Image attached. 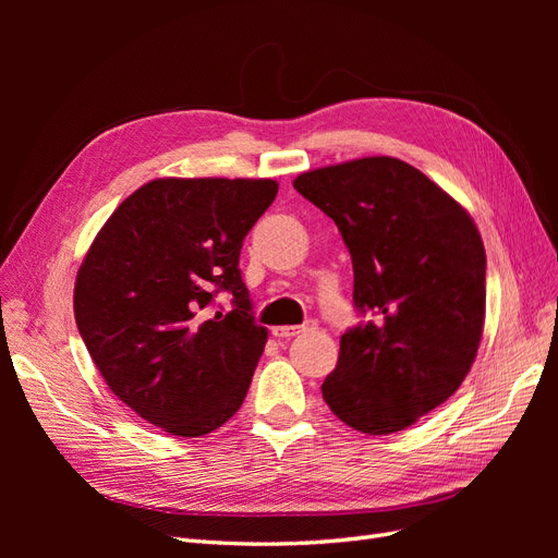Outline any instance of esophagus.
I'll list each match as a JSON object with an SVG mask.
<instances>
[{
    "label": "esophagus",
    "mask_w": 558,
    "mask_h": 558,
    "mask_svg": "<svg viewBox=\"0 0 558 558\" xmlns=\"http://www.w3.org/2000/svg\"><path fill=\"white\" fill-rule=\"evenodd\" d=\"M316 324L314 320H307L305 326H279V328H272V335L279 337V340H291V337L305 332V330H312Z\"/></svg>",
    "instance_id": "esophagus-1"
}]
</instances>
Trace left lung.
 <instances>
[{
    "instance_id": "left-lung-1",
    "label": "left lung",
    "mask_w": 558,
    "mask_h": 558,
    "mask_svg": "<svg viewBox=\"0 0 558 558\" xmlns=\"http://www.w3.org/2000/svg\"><path fill=\"white\" fill-rule=\"evenodd\" d=\"M293 189L330 216L351 253L361 320L320 391L353 430L412 426L459 391L477 356L486 253L470 214L416 167L361 158L300 174Z\"/></svg>"
}]
</instances>
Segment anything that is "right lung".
<instances>
[{"label":"right lung","mask_w":558,"mask_h":558,"mask_svg":"<svg viewBox=\"0 0 558 558\" xmlns=\"http://www.w3.org/2000/svg\"><path fill=\"white\" fill-rule=\"evenodd\" d=\"M272 179H156L97 232L74 286V316L107 386L179 437L242 408L267 328L253 318L240 251L277 197ZM218 292L233 310L213 312Z\"/></svg>","instance_id":"obj_1"}]
</instances>
